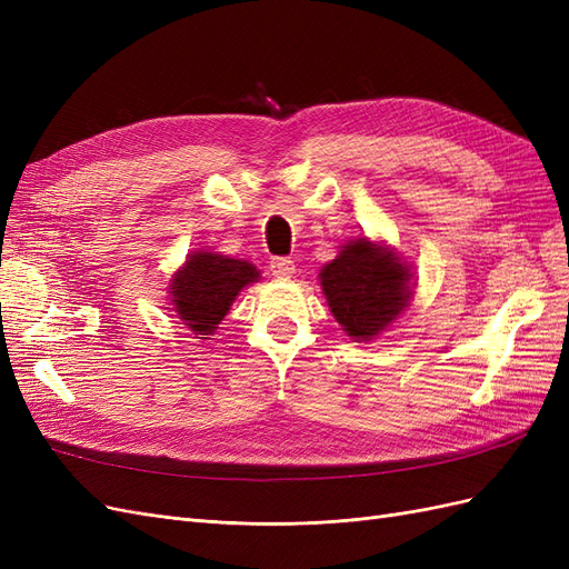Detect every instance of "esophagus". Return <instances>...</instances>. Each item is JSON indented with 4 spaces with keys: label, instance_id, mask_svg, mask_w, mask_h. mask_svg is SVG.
<instances>
[{
    "label": "esophagus",
    "instance_id": "1",
    "mask_svg": "<svg viewBox=\"0 0 569 569\" xmlns=\"http://www.w3.org/2000/svg\"><path fill=\"white\" fill-rule=\"evenodd\" d=\"M270 270H272V274L274 278H280V280H289L291 274H295V261H289V258H272L270 261Z\"/></svg>",
    "mask_w": 569,
    "mask_h": 569
}]
</instances>
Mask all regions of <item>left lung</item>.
<instances>
[{
  "mask_svg": "<svg viewBox=\"0 0 569 569\" xmlns=\"http://www.w3.org/2000/svg\"><path fill=\"white\" fill-rule=\"evenodd\" d=\"M410 278V266L393 249L358 237L322 266L320 287L341 330L356 341H370L408 308Z\"/></svg>",
  "mask_w": 569,
  "mask_h": 569,
  "instance_id": "left-lung-1",
  "label": "left lung"
}]
</instances>
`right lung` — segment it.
Segmentation results:
<instances>
[{
    "label": "right lung",
    "mask_w": 569,
    "mask_h": 569,
    "mask_svg": "<svg viewBox=\"0 0 569 569\" xmlns=\"http://www.w3.org/2000/svg\"><path fill=\"white\" fill-rule=\"evenodd\" d=\"M261 272L242 258L213 251H194L170 280L168 295L173 311L197 339H209L228 316L232 301L247 284L258 282Z\"/></svg>",
    "instance_id": "obj_1"
}]
</instances>
